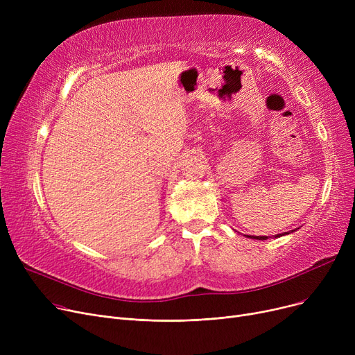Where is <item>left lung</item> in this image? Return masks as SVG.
Returning <instances> with one entry per match:
<instances>
[{
  "instance_id": "obj_1",
  "label": "left lung",
  "mask_w": 355,
  "mask_h": 355,
  "mask_svg": "<svg viewBox=\"0 0 355 355\" xmlns=\"http://www.w3.org/2000/svg\"><path fill=\"white\" fill-rule=\"evenodd\" d=\"M292 232H295V230H292ZM285 234H289V233H285ZM281 236H284V234H276L275 237H281ZM248 237H250V239H257V240H266V239H268V236H248Z\"/></svg>"
}]
</instances>
